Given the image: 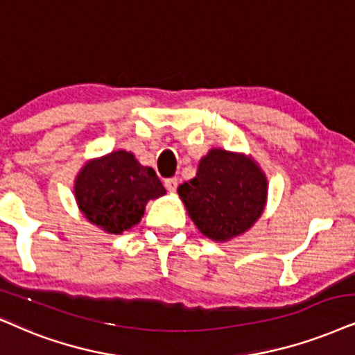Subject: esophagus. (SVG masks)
Returning a JSON list of instances; mask_svg holds the SVG:
<instances>
[{
  "mask_svg": "<svg viewBox=\"0 0 355 355\" xmlns=\"http://www.w3.org/2000/svg\"><path fill=\"white\" fill-rule=\"evenodd\" d=\"M164 187H166L169 192H176V189H178V179H176V178H168V179H164Z\"/></svg>",
  "mask_w": 355,
  "mask_h": 355,
  "instance_id": "obj_1",
  "label": "esophagus"
}]
</instances>
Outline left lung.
<instances>
[{"label": "left lung", "mask_w": 355, "mask_h": 355, "mask_svg": "<svg viewBox=\"0 0 355 355\" xmlns=\"http://www.w3.org/2000/svg\"><path fill=\"white\" fill-rule=\"evenodd\" d=\"M178 194L202 234L228 241L248 232L262 215L268 179L252 158L214 148L200 159L194 179Z\"/></svg>", "instance_id": "obj_1"}]
</instances>
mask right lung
Masks as SVG:
<instances>
[{
    "label": "right lung",
    "mask_w": 355,
    "mask_h": 355,
    "mask_svg": "<svg viewBox=\"0 0 355 355\" xmlns=\"http://www.w3.org/2000/svg\"><path fill=\"white\" fill-rule=\"evenodd\" d=\"M166 189L151 168L125 150L87 161L75 179L81 214L105 233L121 234L140 222L151 199Z\"/></svg>",
    "instance_id": "add662e5"
}]
</instances>
